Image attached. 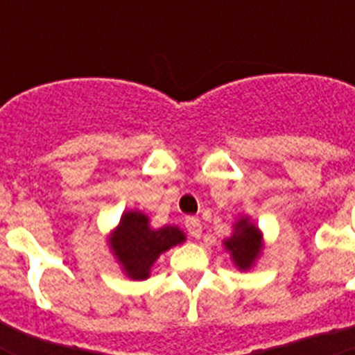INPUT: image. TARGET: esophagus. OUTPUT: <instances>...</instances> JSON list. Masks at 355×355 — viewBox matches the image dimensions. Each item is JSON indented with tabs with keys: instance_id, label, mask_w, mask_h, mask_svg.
I'll return each mask as SVG.
<instances>
[{
	"instance_id": "obj_1",
	"label": "esophagus",
	"mask_w": 355,
	"mask_h": 355,
	"mask_svg": "<svg viewBox=\"0 0 355 355\" xmlns=\"http://www.w3.org/2000/svg\"><path fill=\"white\" fill-rule=\"evenodd\" d=\"M186 228L193 237H200L202 234V223L199 217H186Z\"/></svg>"
}]
</instances>
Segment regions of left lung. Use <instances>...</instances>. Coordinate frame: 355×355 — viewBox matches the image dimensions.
I'll return each mask as SVG.
<instances>
[{"mask_svg": "<svg viewBox=\"0 0 355 355\" xmlns=\"http://www.w3.org/2000/svg\"><path fill=\"white\" fill-rule=\"evenodd\" d=\"M223 245H225V250L230 252V258L239 270L250 269L263 248L261 232L248 217L237 219L232 236L227 237Z\"/></svg>", "mask_w": 355, "mask_h": 355, "instance_id": "1", "label": "left lung"}]
</instances>
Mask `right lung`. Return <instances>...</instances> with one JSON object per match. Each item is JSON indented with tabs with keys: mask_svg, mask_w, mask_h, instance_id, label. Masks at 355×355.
I'll return each mask as SVG.
<instances>
[{
	"mask_svg": "<svg viewBox=\"0 0 355 355\" xmlns=\"http://www.w3.org/2000/svg\"><path fill=\"white\" fill-rule=\"evenodd\" d=\"M184 241L186 234L178 227L166 225L162 228H150L149 217L132 210L123 214L108 245L128 278L145 280L149 278L150 267L160 258V254Z\"/></svg>",
	"mask_w": 355,
	"mask_h": 355,
	"instance_id": "add662e5",
	"label": "right lung"
}]
</instances>
